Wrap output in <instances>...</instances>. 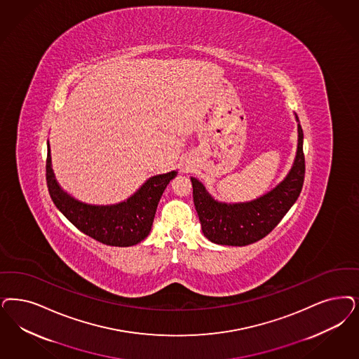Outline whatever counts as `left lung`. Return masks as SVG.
I'll use <instances>...</instances> for the list:
<instances>
[{"label": "left lung", "instance_id": "1", "mask_svg": "<svg viewBox=\"0 0 359 359\" xmlns=\"http://www.w3.org/2000/svg\"><path fill=\"white\" fill-rule=\"evenodd\" d=\"M294 116L298 133L296 158L284 180L266 194L249 201H220L198 179L191 176L201 231L210 243L229 247L253 244L271 233L296 203L304 184L305 158L304 133L296 114Z\"/></svg>", "mask_w": 359, "mask_h": 359}]
</instances>
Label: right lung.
Returning <instances> with one entry per match:
<instances>
[{
    "label": "right lung",
    "mask_w": 359,
    "mask_h": 359,
    "mask_svg": "<svg viewBox=\"0 0 359 359\" xmlns=\"http://www.w3.org/2000/svg\"><path fill=\"white\" fill-rule=\"evenodd\" d=\"M176 175L177 171L151 176L135 194L116 204H87L73 198L57 182L48 140L46 180L50 198L81 232L106 245L133 247L149 235L161 195Z\"/></svg>",
    "instance_id": "obj_1"
}]
</instances>
